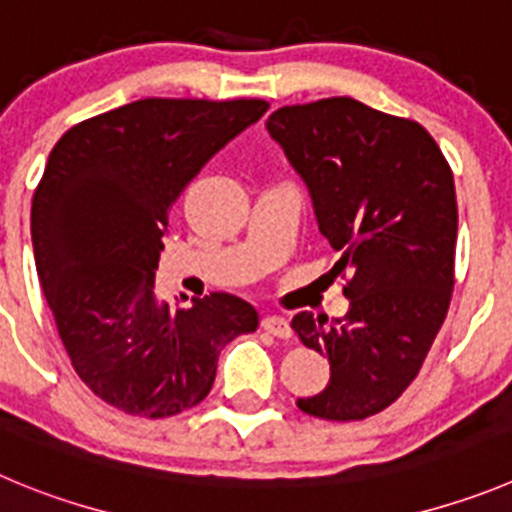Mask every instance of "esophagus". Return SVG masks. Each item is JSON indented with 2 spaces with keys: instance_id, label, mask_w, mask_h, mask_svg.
<instances>
[{
  "instance_id": "34e87169",
  "label": "esophagus",
  "mask_w": 512,
  "mask_h": 512,
  "mask_svg": "<svg viewBox=\"0 0 512 512\" xmlns=\"http://www.w3.org/2000/svg\"><path fill=\"white\" fill-rule=\"evenodd\" d=\"M262 328L278 338H290V333H293L288 318H283V315H265V318H262Z\"/></svg>"
}]
</instances>
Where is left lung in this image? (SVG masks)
<instances>
[{
    "instance_id": "left-lung-1",
    "label": "left lung",
    "mask_w": 512,
    "mask_h": 512,
    "mask_svg": "<svg viewBox=\"0 0 512 512\" xmlns=\"http://www.w3.org/2000/svg\"><path fill=\"white\" fill-rule=\"evenodd\" d=\"M267 131L305 181L315 222L341 260L348 313L303 310L293 331L331 361L305 414L353 422L394 404L417 379L455 288V179L437 141L409 118L353 98L285 105Z\"/></svg>"
}]
</instances>
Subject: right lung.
Wrapping results in <instances>:
<instances>
[{
  "mask_svg": "<svg viewBox=\"0 0 512 512\" xmlns=\"http://www.w3.org/2000/svg\"><path fill=\"white\" fill-rule=\"evenodd\" d=\"M267 108L143 98L78 123L50 151L32 197L37 275L75 374L105 404L146 419L197 407L222 348L260 323L229 293L159 303L154 275L171 204Z\"/></svg>",
  "mask_w": 512,
  "mask_h": 512,
  "instance_id": "1",
  "label": "right lung"
}]
</instances>
